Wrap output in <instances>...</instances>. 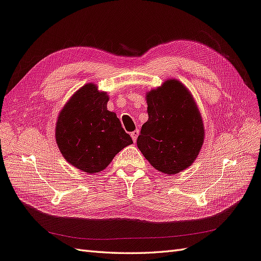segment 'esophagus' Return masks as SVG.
<instances>
[{
  "mask_svg": "<svg viewBox=\"0 0 261 261\" xmlns=\"http://www.w3.org/2000/svg\"><path fill=\"white\" fill-rule=\"evenodd\" d=\"M138 134H139V130L138 129H136V130H134V132H132L130 133V136H132V139L134 142H136V139H137V137H138Z\"/></svg>",
  "mask_w": 261,
  "mask_h": 261,
  "instance_id": "1",
  "label": "esophagus"
}]
</instances>
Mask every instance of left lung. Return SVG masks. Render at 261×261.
Wrapping results in <instances>:
<instances>
[{"instance_id": "1", "label": "left lung", "mask_w": 261, "mask_h": 261, "mask_svg": "<svg viewBox=\"0 0 261 261\" xmlns=\"http://www.w3.org/2000/svg\"><path fill=\"white\" fill-rule=\"evenodd\" d=\"M148 120L137 147L151 166L175 175L190 166L204 143V125L195 100L179 81L168 80L147 93Z\"/></svg>"}]
</instances>
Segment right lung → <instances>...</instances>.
<instances>
[{"mask_svg": "<svg viewBox=\"0 0 261 261\" xmlns=\"http://www.w3.org/2000/svg\"><path fill=\"white\" fill-rule=\"evenodd\" d=\"M109 96L94 84L76 92L60 113L56 143L65 160L87 174L99 173L117 152L133 143L117 118L107 110Z\"/></svg>", "mask_w": 261, "mask_h": 261, "instance_id": "1", "label": "right lung"}]
</instances>
